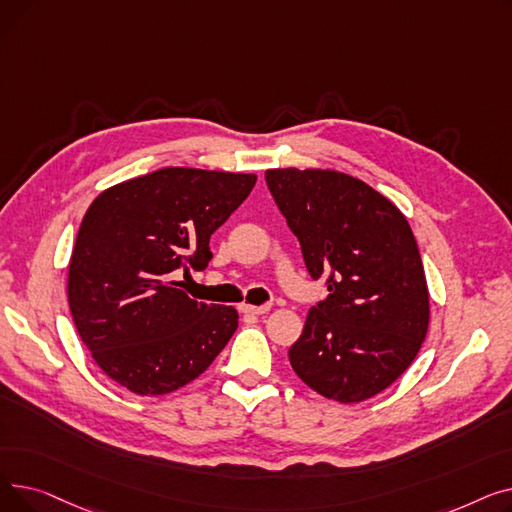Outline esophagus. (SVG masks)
Masks as SVG:
<instances>
[{"instance_id":"esophagus-1","label":"esophagus","mask_w":512,"mask_h":512,"mask_svg":"<svg viewBox=\"0 0 512 512\" xmlns=\"http://www.w3.org/2000/svg\"><path fill=\"white\" fill-rule=\"evenodd\" d=\"M238 309H240V313H245V315H263V313L270 311L267 307H255V305H247V303L238 305Z\"/></svg>"}]
</instances>
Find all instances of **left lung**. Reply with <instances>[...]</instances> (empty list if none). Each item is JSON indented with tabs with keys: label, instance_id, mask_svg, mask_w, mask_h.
Masks as SVG:
<instances>
[{
	"label": "left lung",
	"instance_id": "1",
	"mask_svg": "<svg viewBox=\"0 0 512 512\" xmlns=\"http://www.w3.org/2000/svg\"><path fill=\"white\" fill-rule=\"evenodd\" d=\"M267 188L299 238L307 272L326 276L288 359L326 398L361 402L386 390L417 357L429 294L417 240L400 209L334 170H267Z\"/></svg>",
	"mask_w": 512,
	"mask_h": 512
}]
</instances>
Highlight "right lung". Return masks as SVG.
I'll list each match as a JSON object with an SVG mask.
<instances>
[{
  "label": "right lung",
  "instance_id": "right-lung-1",
  "mask_svg": "<svg viewBox=\"0 0 512 512\" xmlns=\"http://www.w3.org/2000/svg\"><path fill=\"white\" fill-rule=\"evenodd\" d=\"M255 182V174L161 168L91 203L70 257L68 303L80 340L114 382L168 394L222 353L236 309L193 301L172 278L205 270L211 234Z\"/></svg>",
  "mask_w": 512,
  "mask_h": 512
}]
</instances>
